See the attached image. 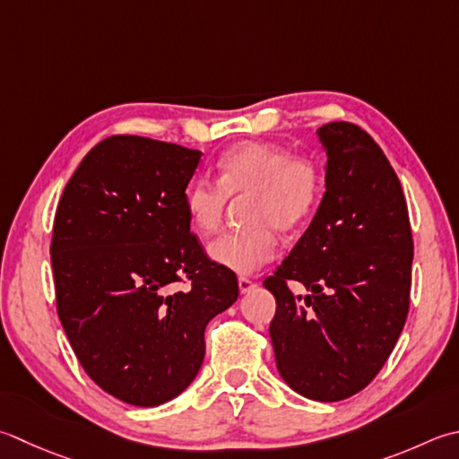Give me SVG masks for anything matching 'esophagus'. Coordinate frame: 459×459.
Here are the masks:
<instances>
[{
  "label": "esophagus",
  "mask_w": 459,
  "mask_h": 459,
  "mask_svg": "<svg viewBox=\"0 0 459 459\" xmlns=\"http://www.w3.org/2000/svg\"><path fill=\"white\" fill-rule=\"evenodd\" d=\"M255 282L250 281V278H247V276H240L238 278V290H240V294H247V292H250L255 289Z\"/></svg>",
  "instance_id": "1"
}]
</instances>
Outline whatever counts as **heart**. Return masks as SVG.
<instances>
[{
	"instance_id": "1",
	"label": "heart",
	"mask_w": 459,
	"mask_h": 459,
	"mask_svg": "<svg viewBox=\"0 0 459 459\" xmlns=\"http://www.w3.org/2000/svg\"><path fill=\"white\" fill-rule=\"evenodd\" d=\"M322 170L307 157L266 143H240L217 160V181L199 177L186 188L185 206L201 235L221 229L230 199L247 195L242 211L247 227L214 238L209 255L214 263L250 274L278 255V229L296 232L316 212L322 199Z\"/></svg>"
}]
</instances>
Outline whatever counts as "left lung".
Here are the masks:
<instances>
[{"mask_svg":"<svg viewBox=\"0 0 459 459\" xmlns=\"http://www.w3.org/2000/svg\"><path fill=\"white\" fill-rule=\"evenodd\" d=\"M326 193L264 289L276 299L271 340L282 380L300 396L338 402L388 360L410 308L414 242L398 175L354 123L318 129ZM309 294L294 297L288 281Z\"/></svg>","mask_w":459,"mask_h":459,"instance_id":"left-lung-1","label":"left lung"}]
</instances>
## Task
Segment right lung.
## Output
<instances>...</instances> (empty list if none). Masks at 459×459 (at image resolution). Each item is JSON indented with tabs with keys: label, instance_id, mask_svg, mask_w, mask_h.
Wrapping results in <instances>:
<instances>
[{
	"label": "right lung",
	"instance_id": "add662e5",
	"mask_svg": "<svg viewBox=\"0 0 459 459\" xmlns=\"http://www.w3.org/2000/svg\"><path fill=\"white\" fill-rule=\"evenodd\" d=\"M201 155L137 134L107 137L57 204L61 326L89 378L133 406H159L195 380L206 325L238 299L237 274L191 232L185 191Z\"/></svg>",
	"mask_w": 459,
	"mask_h": 459
}]
</instances>
